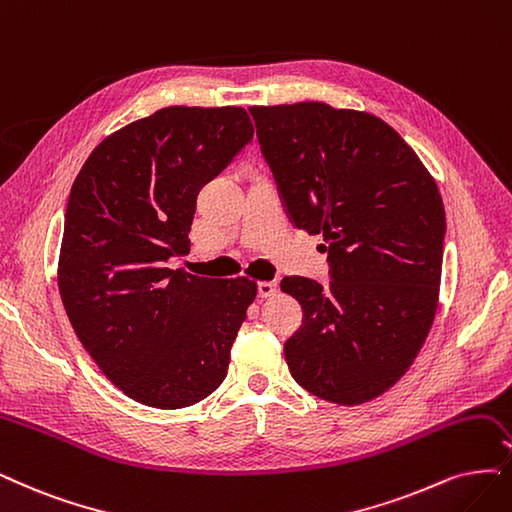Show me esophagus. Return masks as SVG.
<instances>
[{
  "mask_svg": "<svg viewBox=\"0 0 512 512\" xmlns=\"http://www.w3.org/2000/svg\"><path fill=\"white\" fill-rule=\"evenodd\" d=\"M257 291H259V297H261V299H268V297H274V295H276V291H278V285H276V282L263 280V282H259Z\"/></svg>",
  "mask_w": 512,
  "mask_h": 512,
  "instance_id": "1",
  "label": "esophagus"
}]
</instances>
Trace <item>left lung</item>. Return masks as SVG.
Instances as JSON below:
<instances>
[{"label":"left lung","mask_w":512,"mask_h":512,"mask_svg":"<svg viewBox=\"0 0 512 512\" xmlns=\"http://www.w3.org/2000/svg\"><path fill=\"white\" fill-rule=\"evenodd\" d=\"M261 154L299 230L320 234L327 287L280 289L304 308L285 358L299 386L335 405L384 394L422 350L439 306L445 208L405 139L367 111L327 103L249 107Z\"/></svg>","instance_id":"8db88e82"}]
</instances>
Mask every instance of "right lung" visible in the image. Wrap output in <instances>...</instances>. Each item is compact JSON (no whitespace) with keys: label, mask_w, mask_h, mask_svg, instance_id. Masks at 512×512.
I'll return each instance as SVG.
<instances>
[{"label":"right lung","mask_w":512,"mask_h":512,"mask_svg":"<svg viewBox=\"0 0 512 512\" xmlns=\"http://www.w3.org/2000/svg\"><path fill=\"white\" fill-rule=\"evenodd\" d=\"M253 139L242 107L170 105L111 132L71 185L59 291L92 361L132 401L213 394L257 282L166 268L189 253L196 198Z\"/></svg>","instance_id":"1"}]
</instances>
